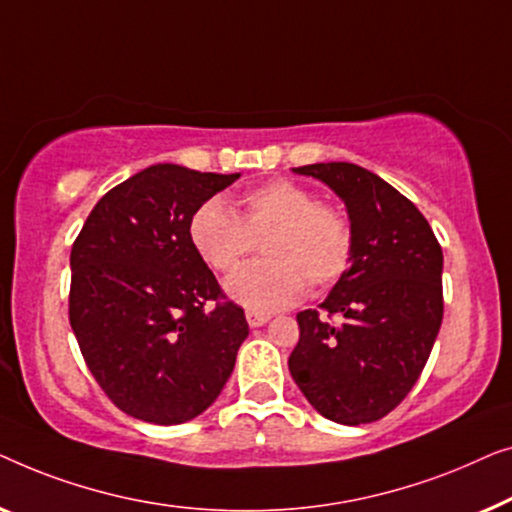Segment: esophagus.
Here are the masks:
<instances>
[{
	"mask_svg": "<svg viewBox=\"0 0 512 512\" xmlns=\"http://www.w3.org/2000/svg\"><path fill=\"white\" fill-rule=\"evenodd\" d=\"M246 320H248L250 327H262L271 320V315L262 313V311H246Z\"/></svg>",
	"mask_w": 512,
	"mask_h": 512,
	"instance_id": "esophagus-1",
	"label": "esophagus"
}]
</instances>
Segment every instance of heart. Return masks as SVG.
Wrapping results in <instances>:
<instances>
[{
  "mask_svg": "<svg viewBox=\"0 0 512 512\" xmlns=\"http://www.w3.org/2000/svg\"><path fill=\"white\" fill-rule=\"evenodd\" d=\"M197 255L218 273L246 262L262 243L264 259L243 266L227 283L229 297L253 311L290 306L306 290H325L352 262L350 220L322 204L308 187L276 178L241 194L236 215L218 199L201 204L190 218Z\"/></svg>",
  "mask_w": 512,
  "mask_h": 512,
  "instance_id": "b5f03b06",
  "label": "heart"
}]
</instances>
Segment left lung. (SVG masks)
Instances as JSON below:
<instances>
[{"label":"left lung","instance_id":"obj_1","mask_svg":"<svg viewBox=\"0 0 512 512\" xmlns=\"http://www.w3.org/2000/svg\"><path fill=\"white\" fill-rule=\"evenodd\" d=\"M294 171L343 199L355 248L329 297L297 313L287 364L327 420L376 422L413 390L441 329V243L413 201L369 169L320 162Z\"/></svg>","mask_w":512,"mask_h":512}]
</instances>
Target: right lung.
I'll use <instances>...</instances> for the list:
<instances>
[{"label":"right lung","mask_w":512,"mask_h":512,"mask_svg":"<svg viewBox=\"0 0 512 512\" xmlns=\"http://www.w3.org/2000/svg\"><path fill=\"white\" fill-rule=\"evenodd\" d=\"M239 174L153 164L92 208L71 246L69 322L122 413L181 424L204 413L248 336L190 241V218Z\"/></svg>","instance_id":"add662e5"}]
</instances>
